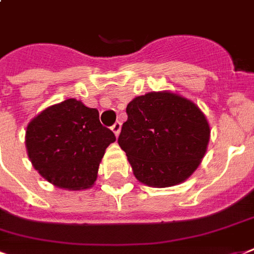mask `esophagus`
I'll use <instances>...</instances> for the list:
<instances>
[{
  "label": "esophagus",
  "mask_w": 254,
  "mask_h": 254,
  "mask_svg": "<svg viewBox=\"0 0 254 254\" xmlns=\"http://www.w3.org/2000/svg\"><path fill=\"white\" fill-rule=\"evenodd\" d=\"M112 130H113V133L116 134V137H119L120 131H121V123H120V121L114 123V125L112 127Z\"/></svg>",
  "instance_id": "1"
}]
</instances>
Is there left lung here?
<instances>
[{
    "instance_id": "1",
    "label": "left lung",
    "mask_w": 254,
    "mask_h": 254,
    "mask_svg": "<svg viewBox=\"0 0 254 254\" xmlns=\"http://www.w3.org/2000/svg\"><path fill=\"white\" fill-rule=\"evenodd\" d=\"M119 145L140 183L168 188L184 183L204 158L210 127L190 100L172 92H150L127 106Z\"/></svg>"
}]
</instances>
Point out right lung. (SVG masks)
Listing matches in <instances>:
<instances>
[{
    "instance_id": "1",
    "label": "right lung",
    "mask_w": 254,
    "mask_h": 254,
    "mask_svg": "<svg viewBox=\"0 0 254 254\" xmlns=\"http://www.w3.org/2000/svg\"><path fill=\"white\" fill-rule=\"evenodd\" d=\"M116 141L102 127L98 110L75 98L52 105L29 123L25 144L34 169L54 187H93L105 149Z\"/></svg>"
}]
</instances>
